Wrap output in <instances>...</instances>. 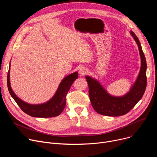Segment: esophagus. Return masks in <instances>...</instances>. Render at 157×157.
<instances>
[{"instance_id": "obj_1", "label": "esophagus", "mask_w": 157, "mask_h": 157, "mask_svg": "<svg viewBox=\"0 0 157 157\" xmlns=\"http://www.w3.org/2000/svg\"><path fill=\"white\" fill-rule=\"evenodd\" d=\"M86 72H87V69L86 67H81L79 69V73L81 74V75H84V74H85Z\"/></svg>"}]
</instances>
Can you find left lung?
I'll list each match as a JSON object with an SVG mask.
<instances>
[{"label":"left lung","instance_id":"8db88e82","mask_svg":"<svg viewBox=\"0 0 157 157\" xmlns=\"http://www.w3.org/2000/svg\"><path fill=\"white\" fill-rule=\"evenodd\" d=\"M132 35L136 42L141 60V69L138 77L130 91L121 97H114L106 90L96 79L86 76L89 88V97L95 111L100 114L109 117H120L128 113L141 100L146 88L147 65L141 43L132 31Z\"/></svg>","mask_w":157,"mask_h":157}]
</instances>
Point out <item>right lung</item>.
I'll return each instance as SVG.
<instances>
[{
  "instance_id": "obj_1",
  "label": "right lung",
  "mask_w": 157,
  "mask_h": 157,
  "mask_svg": "<svg viewBox=\"0 0 157 157\" xmlns=\"http://www.w3.org/2000/svg\"><path fill=\"white\" fill-rule=\"evenodd\" d=\"M11 64V63H10ZM10 67L7 73V88L11 97L14 98L21 109L32 117L51 118L60 115L66 105V95L73 83L78 78V73H72L63 79L54 96L50 100L44 104H30L23 101L14 93L10 85Z\"/></svg>"
}]
</instances>
